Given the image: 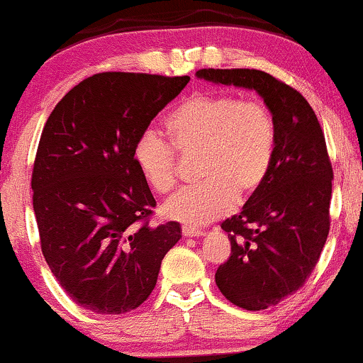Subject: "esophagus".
<instances>
[{"label": "esophagus", "instance_id": "esophagus-1", "mask_svg": "<svg viewBox=\"0 0 363 363\" xmlns=\"http://www.w3.org/2000/svg\"><path fill=\"white\" fill-rule=\"evenodd\" d=\"M203 235H204V233L199 231V229H194V228H189V226L182 228V236H186V238H199Z\"/></svg>", "mask_w": 363, "mask_h": 363}]
</instances>
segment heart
Returning <instances> with one entry per match:
<instances>
[{
  "label": "heart",
  "instance_id": "obj_1",
  "mask_svg": "<svg viewBox=\"0 0 363 363\" xmlns=\"http://www.w3.org/2000/svg\"><path fill=\"white\" fill-rule=\"evenodd\" d=\"M171 145L157 132L135 140L132 157L150 189L164 194L176 186L177 155L199 157L189 187L162 206V213L186 226H204L223 218L235 203L251 199L268 177L277 147L272 110L259 100L233 94H197L166 122Z\"/></svg>",
  "mask_w": 363,
  "mask_h": 363
}]
</instances>
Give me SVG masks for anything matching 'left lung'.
Returning <instances> with one entry per match:
<instances>
[{
	"instance_id": "left-lung-1",
	"label": "left lung",
	"mask_w": 363,
	"mask_h": 363,
	"mask_svg": "<svg viewBox=\"0 0 363 363\" xmlns=\"http://www.w3.org/2000/svg\"><path fill=\"white\" fill-rule=\"evenodd\" d=\"M196 75L256 90L273 113L272 169L241 213L223 221L231 255L216 272L233 305L266 310L303 286L328 238L333 169L323 130L303 95L269 73L203 68Z\"/></svg>"
}]
</instances>
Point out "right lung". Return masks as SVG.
Returning <instances> with one entry per match:
<instances>
[{"label":"right lung","mask_w":363,"mask_h":363,"mask_svg":"<svg viewBox=\"0 0 363 363\" xmlns=\"http://www.w3.org/2000/svg\"><path fill=\"white\" fill-rule=\"evenodd\" d=\"M189 77L104 72L75 85L41 132L31 174L41 251L77 305L135 310L152 293L179 223L152 226L155 199L132 150Z\"/></svg>","instance_id":"obj_1"}]
</instances>
